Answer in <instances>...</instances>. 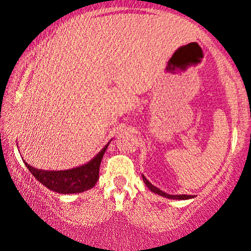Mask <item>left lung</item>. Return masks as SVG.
<instances>
[{"label": "left lung", "mask_w": 251, "mask_h": 251, "mask_svg": "<svg viewBox=\"0 0 251 251\" xmlns=\"http://www.w3.org/2000/svg\"><path fill=\"white\" fill-rule=\"evenodd\" d=\"M143 180H144V183L146 184V186L149 187L150 190L153 192V193H156V194H159V195H162V197H166V198H168V199H176V200H185V199H191V198H193V197H192V195H185V194H183V195H171V194H167L166 192H162L161 190H159V188H157V187L154 186V185L151 184L150 181L147 180L146 178L144 177V176H143Z\"/></svg>", "instance_id": "1"}]
</instances>
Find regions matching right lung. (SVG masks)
<instances>
[{"instance_id":"right-lung-1","label":"right lung","mask_w":251,"mask_h":251,"mask_svg":"<svg viewBox=\"0 0 251 251\" xmlns=\"http://www.w3.org/2000/svg\"><path fill=\"white\" fill-rule=\"evenodd\" d=\"M107 146L108 144L90 162L70 170L44 171L33 168L29 164H27L25 161L24 162L28 168L30 174L49 190H52L60 194L81 193V192L90 190L97 183L99 178V167H100L101 159Z\"/></svg>"}]
</instances>
